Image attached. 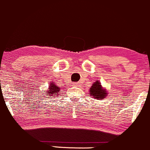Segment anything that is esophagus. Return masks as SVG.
<instances>
[{"label":"esophagus","instance_id":"obj_1","mask_svg":"<svg viewBox=\"0 0 150 150\" xmlns=\"http://www.w3.org/2000/svg\"><path fill=\"white\" fill-rule=\"evenodd\" d=\"M78 83H74V86H77V85H78Z\"/></svg>","mask_w":150,"mask_h":150}]
</instances>
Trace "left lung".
<instances>
[{"instance_id": "left-lung-1", "label": "left lung", "mask_w": 150, "mask_h": 150, "mask_svg": "<svg viewBox=\"0 0 150 150\" xmlns=\"http://www.w3.org/2000/svg\"><path fill=\"white\" fill-rule=\"evenodd\" d=\"M90 94L92 95V96H94L95 98L98 99V100H100V99L104 98L105 96H107L106 91L102 88L100 82L98 81H96V82L93 83L92 87H90Z\"/></svg>"}]
</instances>
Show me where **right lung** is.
<instances>
[{"instance_id": "obj_1", "label": "right lung", "mask_w": 150, "mask_h": 150, "mask_svg": "<svg viewBox=\"0 0 150 150\" xmlns=\"http://www.w3.org/2000/svg\"><path fill=\"white\" fill-rule=\"evenodd\" d=\"M60 88H59L57 86H56L55 84H50V90L47 91V93H48V96H53V95H58V92Z\"/></svg>"}]
</instances>
